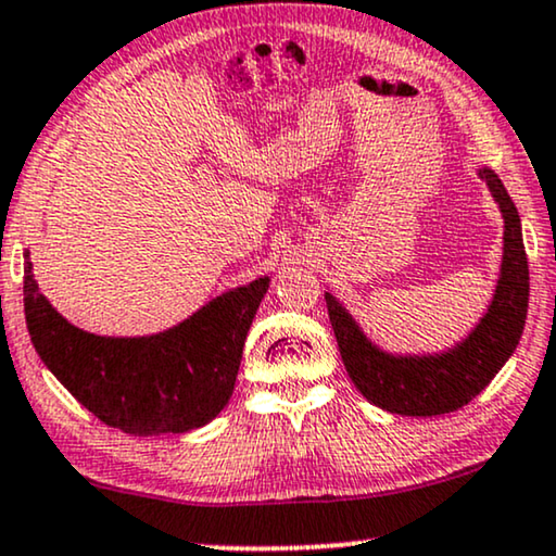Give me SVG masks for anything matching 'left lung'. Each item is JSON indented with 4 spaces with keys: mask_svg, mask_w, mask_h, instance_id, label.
Instances as JSON below:
<instances>
[{
    "mask_svg": "<svg viewBox=\"0 0 556 556\" xmlns=\"http://www.w3.org/2000/svg\"><path fill=\"white\" fill-rule=\"evenodd\" d=\"M476 175L488 185L503 218L501 269L493 298L470 332L442 351L391 353L366 336L343 302L325 292L330 325L355 389L383 412L438 417L476 399L519 345L529 309V262L521 218L491 167Z\"/></svg>",
    "mask_w": 556,
    "mask_h": 556,
    "instance_id": "left-lung-1",
    "label": "left lung"
}]
</instances>
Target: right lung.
I'll use <instances>...</instances> for the list:
<instances>
[{"instance_id":"1","label":"right lung","mask_w":556,"mask_h":556,"mask_svg":"<svg viewBox=\"0 0 556 556\" xmlns=\"http://www.w3.org/2000/svg\"><path fill=\"white\" fill-rule=\"evenodd\" d=\"M271 277L220 292L152 336H96L40 292L25 249V320L48 371L103 425L135 438L180 434L216 419L233 394L243 343Z\"/></svg>"}]
</instances>
